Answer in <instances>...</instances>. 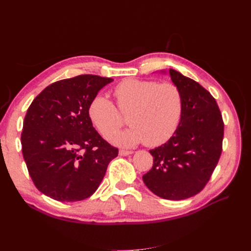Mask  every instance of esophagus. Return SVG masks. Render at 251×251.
<instances>
[{
	"label": "esophagus",
	"instance_id": "34e87169",
	"mask_svg": "<svg viewBox=\"0 0 251 251\" xmlns=\"http://www.w3.org/2000/svg\"><path fill=\"white\" fill-rule=\"evenodd\" d=\"M133 154V151H127V150H120L119 151V155L121 156H127Z\"/></svg>",
	"mask_w": 251,
	"mask_h": 251
}]
</instances>
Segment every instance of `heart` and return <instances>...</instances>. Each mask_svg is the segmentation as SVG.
<instances>
[{
	"label": "heart",
	"mask_w": 251,
	"mask_h": 251,
	"mask_svg": "<svg viewBox=\"0 0 251 251\" xmlns=\"http://www.w3.org/2000/svg\"><path fill=\"white\" fill-rule=\"evenodd\" d=\"M115 107L104 95H96L89 105V117L100 133L117 144L133 147L144 142L158 147L172 138L183 114V95L176 83L126 78L114 89ZM120 111H118V110ZM129 113L131 126L113 134L122 126L120 112Z\"/></svg>",
	"instance_id": "b5f03b06"
}]
</instances>
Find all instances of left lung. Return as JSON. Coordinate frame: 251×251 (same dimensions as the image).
<instances>
[{
    "mask_svg": "<svg viewBox=\"0 0 251 251\" xmlns=\"http://www.w3.org/2000/svg\"><path fill=\"white\" fill-rule=\"evenodd\" d=\"M183 95V114L172 138L150 153L153 168L143 175L151 192L168 200H183L207 184L222 154L224 123L212 95L200 83L170 69Z\"/></svg>",
    "mask_w": 251,
    "mask_h": 251,
    "instance_id": "left-lung-1",
    "label": "left lung"
}]
</instances>
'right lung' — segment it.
Segmentation results:
<instances>
[{
  "mask_svg": "<svg viewBox=\"0 0 251 251\" xmlns=\"http://www.w3.org/2000/svg\"><path fill=\"white\" fill-rule=\"evenodd\" d=\"M114 79L82 74L51 83L27 110L23 157L36 188L50 198L75 202L92 196L118 149L93 127L89 105Z\"/></svg>",
  "mask_w": 251,
  "mask_h": 251,
  "instance_id": "1",
  "label": "right lung"
}]
</instances>
